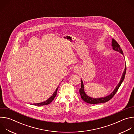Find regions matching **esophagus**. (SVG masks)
Here are the masks:
<instances>
[{
  "label": "esophagus",
  "instance_id": "esophagus-1",
  "mask_svg": "<svg viewBox=\"0 0 134 134\" xmlns=\"http://www.w3.org/2000/svg\"><path fill=\"white\" fill-rule=\"evenodd\" d=\"M74 70H75V72H77V73H79V71L78 70V69H75Z\"/></svg>",
  "mask_w": 134,
  "mask_h": 134
}]
</instances>
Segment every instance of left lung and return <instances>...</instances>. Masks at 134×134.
<instances>
[{"label": "left lung", "instance_id": "1", "mask_svg": "<svg viewBox=\"0 0 134 134\" xmlns=\"http://www.w3.org/2000/svg\"><path fill=\"white\" fill-rule=\"evenodd\" d=\"M112 44L111 46L112 47V49L113 50L117 51L120 53H121L122 55H124L123 51L122 49L120 48V46L119 44L116 42V40H114L113 39H112ZM126 72V66L125 65L124 71L122 74L121 77L120 79V80L118 84V85L116 86V88L114 89V90L108 96L102 97V98H93L90 96L85 93V90H84V83L83 82V80L81 79V88L80 89V94L81 95V98L83 99L84 101L87 103L90 104H98V103H105L108 101H109L113 96L117 92L118 90L119 89V87L120 86L121 83L124 80Z\"/></svg>", "mask_w": 134, "mask_h": 134}]
</instances>
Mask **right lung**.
<instances>
[{
	"mask_svg": "<svg viewBox=\"0 0 134 134\" xmlns=\"http://www.w3.org/2000/svg\"><path fill=\"white\" fill-rule=\"evenodd\" d=\"M63 81V80H62V81ZM58 87H59V86L57 87V88H56V90H55L54 93L52 94V95H51V96L48 99H47V100H46V101H43L42 102L38 103H33V105H37V106H41V105H47V104H50L53 100V99L55 98L56 95H57V90H58Z\"/></svg>",
	"mask_w": 134,
	"mask_h": 134,
	"instance_id": "right-lung-1",
	"label": "right lung"
}]
</instances>
